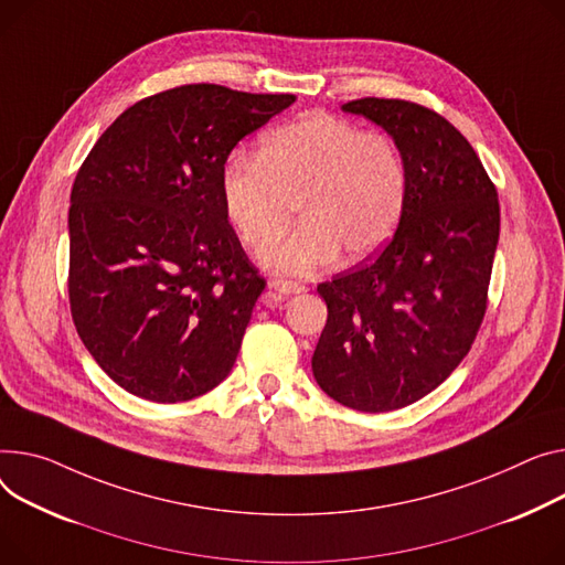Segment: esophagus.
Instances as JSON below:
<instances>
[{"mask_svg": "<svg viewBox=\"0 0 565 565\" xmlns=\"http://www.w3.org/2000/svg\"><path fill=\"white\" fill-rule=\"evenodd\" d=\"M270 288L277 290L279 295H297V292H305V290H307L305 284L286 281V279H275V281H270Z\"/></svg>", "mask_w": 565, "mask_h": 565, "instance_id": "esophagus-1", "label": "esophagus"}]
</instances>
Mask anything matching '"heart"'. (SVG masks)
I'll return each instance as SVG.
<instances>
[{
  "label": "heart",
  "instance_id": "1",
  "mask_svg": "<svg viewBox=\"0 0 565 565\" xmlns=\"http://www.w3.org/2000/svg\"><path fill=\"white\" fill-rule=\"evenodd\" d=\"M220 188L249 247L275 241L297 202L302 222L263 249L260 263L279 275H309L341 252L359 260L388 243L406 206L408 172L391 136L309 110L263 136L256 159L224 163Z\"/></svg>",
  "mask_w": 565,
  "mask_h": 565
}]
</instances>
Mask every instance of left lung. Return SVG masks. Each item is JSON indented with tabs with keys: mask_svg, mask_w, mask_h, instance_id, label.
I'll list each match as a JSON object with an SVG mask.
<instances>
[{
	"mask_svg": "<svg viewBox=\"0 0 565 565\" xmlns=\"http://www.w3.org/2000/svg\"><path fill=\"white\" fill-rule=\"evenodd\" d=\"M343 110L399 145L408 198L382 254L318 286L329 316L311 365L335 402L384 413L431 393L470 352L486 313L500 204L472 145L438 113L380 97Z\"/></svg>",
	"mask_w": 565,
	"mask_h": 565,
	"instance_id": "8db88e82",
	"label": "left lung"
}]
</instances>
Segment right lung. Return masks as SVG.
<instances>
[{
  "label": "right lung",
  "instance_id": "obj_1",
  "mask_svg": "<svg viewBox=\"0 0 565 565\" xmlns=\"http://www.w3.org/2000/svg\"><path fill=\"white\" fill-rule=\"evenodd\" d=\"M295 95L179 86L129 106L70 195V311L127 393L174 404L234 367L266 288L222 204V168Z\"/></svg>",
  "mask_w": 565,
  "mask_h": 565
}]
</instances>
